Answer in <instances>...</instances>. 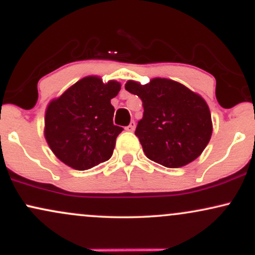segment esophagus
<instances>
[{
    "mask_svg": "<svg viewBox=\"0 0 255 255\" xmlns=\"http://www.w3.org/2000/svg\"><path fill=\"white\" fill-rule=\"evenodd\" d=\"M134 129H135V122L131 121L130 124H129V126H127V127H126V130H128V131H133Z\"/></svg>",
    "mask_w": 255,
    "mask_h": 255,
    "instance_id": "1",
    "label": "esophagus"
}]
</instances>
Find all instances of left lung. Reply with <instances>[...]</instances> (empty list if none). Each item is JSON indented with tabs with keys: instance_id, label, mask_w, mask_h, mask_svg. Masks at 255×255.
Returning <instances> with one entry per match:
<instances>
[{
	"instance_id": "1",
	"label": "left lung",
	"mask_w": 255,
	"mask_h": 255,
	"mask_svg": "<svg viewBox=\"0 0 255 255\" xmlns=\"http://www.w3.org/2000/svg\"><path fill=\"white\" fill-rule=\"evenodd\" d=\"M125 89L142 101L144 115L135 135L148 159L181 168L203 153L212 135V120L200 95L165 78L146 85L128 80Z\"/></svg>"
}]
</instances>
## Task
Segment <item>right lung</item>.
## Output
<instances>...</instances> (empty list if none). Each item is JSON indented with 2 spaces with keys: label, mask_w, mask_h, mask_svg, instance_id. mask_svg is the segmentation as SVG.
I'll use <instances>...</instances> for the list:
<instances>
[{
  "label": "right lung",
  "mask_w": 255,
  "mask_h": 255,
  "mask_svg": "<svg viewBox=\"0 0 255 255\" xmlns=\"http://www.w3.org/2000/svg\"><path fill=\"white\" fill-rule=\"evenodd\" d=\"M121 84L103 83L89 75L52 99L45 111L44 136L61 162L75 170H87L113 156L116 137L124 128L113 122L110 101Z\"/></svg>",
  "instance_id": "obj_1"
}]
</instances>
